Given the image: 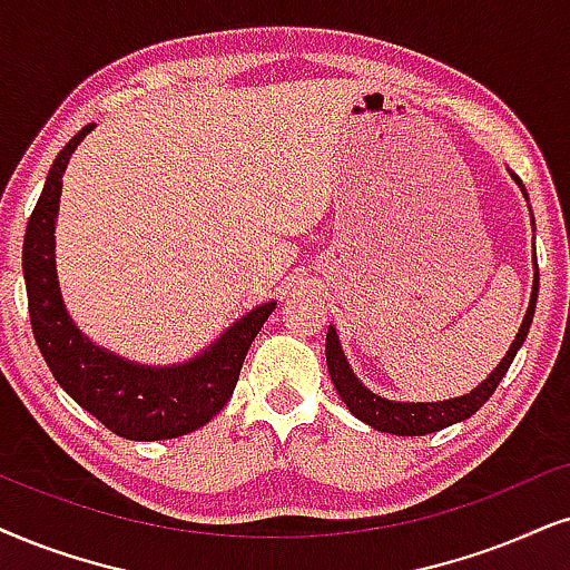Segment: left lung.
I'll list each match as a JSON object with an SVG mask.
<instances>
[{
  "instance_id": "obj_1",
  "label": "left lung",
  "mask_w": 570,
  "mask_h": 570,
  "mask_svg": "<svg viewBox=\"0 0 570 570\" xmlns=\"http://www.w3.org/2000/svg\"><path fill=\"white\" fill-rule=\"evenodd\" d=\"M510 176H513L518 189L523 191V197L529 199V191H525L521 178H518L515 173H510ZM531 226H534V215H531ZM537 294H539V271H537V255H534V284H531V299H529V307H525L521 328H518V334L513 338V344H510V350L505 352V357L500 360V365H497V368L489 373L476 389H471L468 394H460V397L439 400V402H397V400L381 397V394H373L371 389L355 376V371H352V365L347 363V355H344L342 344H338L336 328L328 326L326 363H328L331 381H334L338 397H342L344 405L350 407V413L360 417L363 423L397 436L434 434L439 429H446L452 426V423L465 421V417H471L489 397H492L497 384H500L502 376H505L510 368V363L515 360V352L521 350V344L525 342L531 321H534Z\"/></svg>"
}]
</instances>
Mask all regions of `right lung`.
I'll list each match as a JSON object with an SVG mask.
<instances>
[{
    "instance_id": "right-lung-1",
    "label": "right lung",
    "mask_w": 570,
    "mask_h": 570,
    "mask_svg": "<svg viewBox=\"0 0 570 570\" xmlns=\"http://www.w3.org/2000/svg\"><path fill=\"white\" fill-rule=\"evenodd\" d=\"M91 128L94 124L83 126L55 157L41 197L28 218L23 278L33 338L57 384L112 434L134 442L184 436L205 426L232 397L247 350L276 309V302L252 307L210 347L184 363L144 365L91 342L65 307L55 263L62 173Z\"/></svg>"
}]
</instances>
